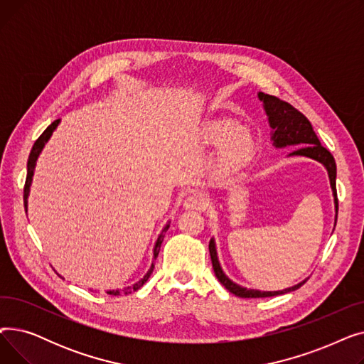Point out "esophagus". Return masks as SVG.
<instances>
[{
  "instance_id": "esophagus-1",
  "label": "esophagus",
  "mask_w": 364,
  "mask_h": 364,
  "mask_svg": "<svg viewBox=\"0 0 364 364\" xmlns=\"http://www.w3.org/2000/svg\"><path fill=\"white\" fill-rule=\"evenodd\" d=\"M183 205L186 209H205L206 202L200 195H190L188 198H186Z\"/></svg>"
}]
</instances>
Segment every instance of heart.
Wrapping results in <instances>:
<instances>
[{
    "label": "heart",
    "mask_w": 364,
    "mask_h": 364,
    "mask_svg": "<svg viewBox=\"0 0 364 364\" xmlns=\"http://www.w3.org/2000/svg\"><path fill=\"white\" fill-rule=\"evenodd\" d=\"M205 143L221 144L218 153V166L230 171L242 166L251 159L255 151V141L251 132L239 128L235 121L218 119L203 127Z\"/></svg>",
    "instance_id": "b5f03b06"
}]
</instances>
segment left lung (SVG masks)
I'll use <instances>...</instances> for the list:
<instances>
[{"label":"left lung","instance_id":"obj_1","mask_svg":"<svg viewBox=\"0 0 364 364\" xmlns=\"http://www.w3.org/2000/svg\"><path fill=\"white\" fill-rule=\"evenodd\" d=\"M258 99L262 102L264 110L267 118H269V124L272 128V141L276 149H283L295 146L294 151H291L288 156H304L310 158L317 162H320L328 171L331 188L333 195V203H335V225L338 218V198H336V164L331 151L324 149L320 144V140L317 139L316 132L310 124V121L304 117V114L296 110L289 103H286L274 95L258 92ZM209 254H211V261L214 267V273L217 279L221 282V284L227 291H230L236 296L240 298H265V296H276L282 294H288L292 291L299 289L301 286L307 282V279L299 282L291 288H286L283 291H258V289H247L245 286H240L235 283L232 279H228L225 273L223 272L218 255H217V246L214 237L209 240Z\"/></svg>","mask_w":364,"mask_h":364}]
</instances>
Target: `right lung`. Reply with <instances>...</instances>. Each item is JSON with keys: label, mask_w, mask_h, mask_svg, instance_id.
I'll return each mask as SVG.
<instances>
[{"label": "right lung", "mask_w": 364, "mask_h": 364, "mask_svg": "<svg viewBox=\"0 0 364 364\" xmlns=\"http://www.w3.org/2000/svg\"><path fill=\"white\" fill-rule=\"evenodd\" d=\"M59 124H60V119H57V121H54L50 127H47V129L40 136V139H38V140L35 141V144H33V147H32V150H31V153H29V159H28V176H26V183H25V190H23V200H25V211H26V213H28V198H29V192H31V184H32L33 171H35V166H36L38 156L41 155V151H43L44 146L47 144V141L50 140V137L53 136L54 129L57 128V125H59ZM168 228H169V221H168V224H165V227L162 228V232L159 233V236H158V239H156V242H155V246H153V262H151V265H150L149 272L143 276V279H140L137 283H134V284H131V286H127V288H124V289L107 291L109 295H114V296H118V295H119V296L128 295V294H131V292L139 291V289L141 288V286L147 282V279L150 277L153 269H155V259H156V257L159 255L161 245H162V240H164V237H165V232L168 230Z\"/></svg>", "instance_id": "obj_1"}]
</instances>
